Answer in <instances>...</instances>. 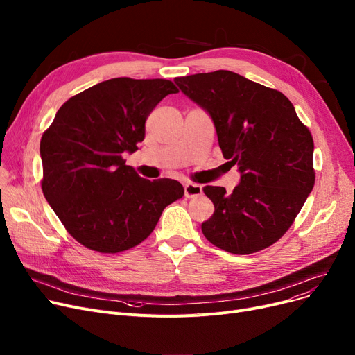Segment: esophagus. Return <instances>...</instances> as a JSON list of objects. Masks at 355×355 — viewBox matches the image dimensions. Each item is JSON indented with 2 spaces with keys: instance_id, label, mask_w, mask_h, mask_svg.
Instances as JSON below:
<instances>
[{
  "instance_id": "obj_1",
  "label": "esophagus",
  "mask_w": 355,
  "mask_h": 355,
  "mask_svg": "<svg viewBox=\"0 0 355 355\" xmlns=\"http://www.w3.org/2000/svg\"><path fill=\"white\" fill-rule=\"evenodd\" d=\"M202 193V187L200 184H194V182H187L184 185V196L187 198H194L198 197Z\"/></svg>"
}]
</instances>
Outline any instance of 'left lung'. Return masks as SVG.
I'll return each instance as SVG.
<instances>
[{
    "mask_svg": "<svg viewBox=\"0 0 355 355\" xmlns=\"http://www.w3.org/2000/svg\"><path fill=\"white\" fill-rule=\"evenodd\" d=\"M185 96L213 119L223 157L240 182L202 189L214 214L201 225L214 246L234 254L269 248L291 227L315 184L313 141L279 90L229 70L175 78Z\"/></svg>",
    "mask_w": 355,
    "mask_h": 355,
    "instance_id": "obj_1",
    "label": "left lung"
}]
</instances>
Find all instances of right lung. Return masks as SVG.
<instances>
[{"label": "right lung", "mask_w": 355, "mask_h": 355, "mask_svg": "<svg viewBox=\"0 0 355 355\" xmlns=\"http://www.w3.org/2000/svg\"><path fill=\"white\" fill-rule=\"evenodd\" d=\"M170 93L178 89L165 79H109L63 103L43 134V194L85 248L119 253L139 245L168 204L184 196L178 181L145 180L123 159Z\"/></svg>", "instance_id": "obj_1"}]
</instances>
